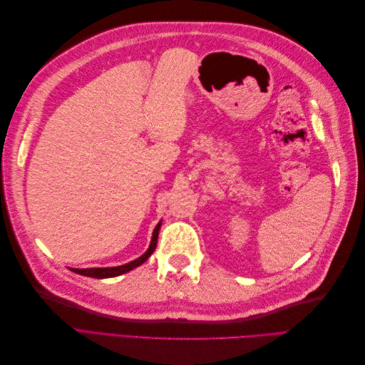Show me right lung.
Here are the masks:
<instances>
[{
    "label": "right lung",
    "mask_w": 365,
    "mask_h": 365,
    "mask_svg": "<svg viewBox=\"0 0 365 365\" xmlns=\"http://www.w3.org/2000/svg\"><path fill=\"white\" fill-rule=\"evenodd\" d=\"M160 227H161V222H158V225L155 227V230H153L152 233V240H150V245L148 248V251L143 254V256H140L138 259L132 260L126 264H121V267H114V268H86V269H71L74 271L76 274H81V275H85V277H94V279H109V277H117V275L120 274H125V272H129L130 269H134L137 267H140L141 263H145L149 257L150 254L155 251L157 248V242H158V233H160Z\"/></svg>",
    "instance_id": "add662e5"
}]
</instances>
